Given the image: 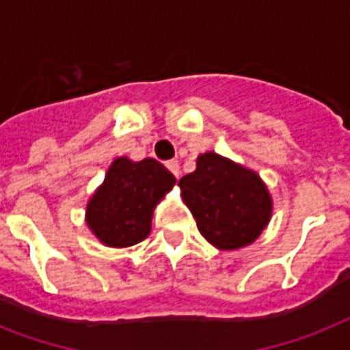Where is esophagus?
Returning <instances> with one entry per match:
<instances>
[{"instance_id": "obj_1", "label": "esophagus", "mask_w": 350, "mask_h": 350, "mask_svg": "<svg viewBox=\"0 0 350 350\" xmlns=\"http://www.w3.org/2000/svg\"><path fill=\"white\" fill-rule=\"evenodd\" d=\"M167 169L170 170V172H172V174L176 176V178H180V163H178V161H176V159H172V161H169V163H167Z\"/></svg>"}]
</instances>
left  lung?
<instances>
[{
	"label": "left lung",
	"mask_w": 350,
	"mask_h": 350,
	"mask_svg": "<svg viewBox=\"0 0 350 350\" xmlns=\"http://www.w3.org/2000/svg\"><path fill=\"white\" fill-rule=\"evenodd\" d=\"M178 185L198 230L219 250L254 243L271 221L272 196L265 181L256 170L221 154H200L196 170Z\"/></svg>",
	"instance_id": "left-lung-1"
}]
</instances>
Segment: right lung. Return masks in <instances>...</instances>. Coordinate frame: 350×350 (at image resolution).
<instances>
[{
	"label": "right lung",
	"mask_w": 350,
	"mask_h": 350,
	"mask_svg": "<svg viewBox=\"0 0 350 350\" xmlns=\"http://www.w3.org/2000/svg\"><path fill=\"white\" fill-rule=\"evenodd\" d=\"M174 183V176L156 159L132 161L120 156L87 202L85 221L90 232L112 249L139 243L150 234L154 208Z\"/></svg>",
	"instance_id": "obj_1"
}]
</instances>
